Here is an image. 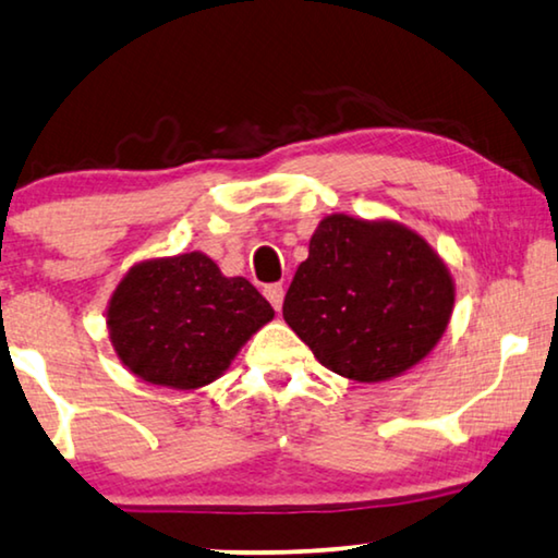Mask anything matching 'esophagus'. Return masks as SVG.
<instances>
[{
  "instance_id": "esophagus-1",
  "label": "esophagus",
  "mask_w": 558,
  "mask_h": 558,
  "mask_svg": "<svg viewBox=\"0 0 558 558\" xmlns=\"http://www.w3.org/2000/svg\"><path fill=\"white\" fill-rule=\"evenodd\" d=\"M265 298H268L270 305L280 311L282 307V298H286V290H282L280 282H272V286H265Z\"/></svg>"
}]
</instances>
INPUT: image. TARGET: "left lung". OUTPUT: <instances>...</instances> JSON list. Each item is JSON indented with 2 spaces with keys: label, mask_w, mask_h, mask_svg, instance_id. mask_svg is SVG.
Returning <instances> with one entry per match:
<instances>
[{
  "label": "left lung",
  "mask_w": 558,
  "mask_h": 558,
  "mask_svg": "<svg viewBox=\"0 0 558 558\" xmlns=\"http://www.w3.org/2000/svg\"><path fill=\"white\" fill-rule=\"evenodd\" d=\"M453 311L444 260L413 230L328 215L290 282L282 318L328 371L361 384L426 359Z\"/></svg>",
  "instance_id": "8db88e82"
}]
</instances>
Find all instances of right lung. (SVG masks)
<instances>
[{
	"mask_svg": "<svg viewBox=\"0 0 558 558\" xmlns=\"http://www.w3.org/2000/svg\"><path fill=\"white\" fill-rule=\"evenodd\" d=\"M245 278L185 253L132 268L107 307L120 361L147 384L193 390L222 376L245 340L272 320Z\"/></svg>",
	"mask_w": 558,
	"mask_h": 558,
	"instance_id": "right-lung-1",
	"label": "right lung"
}]
</instances>
